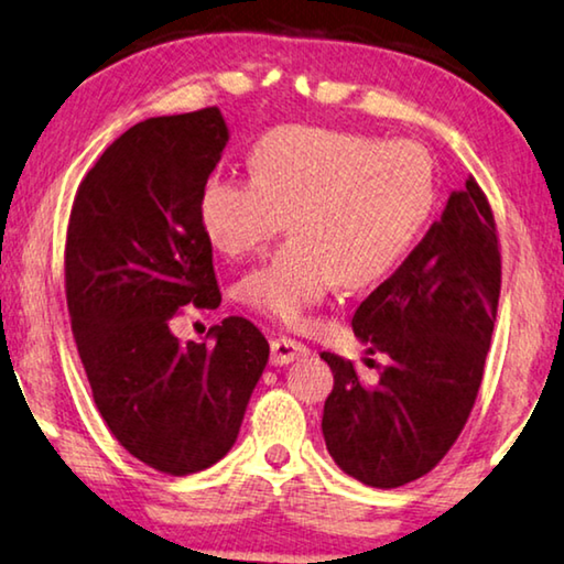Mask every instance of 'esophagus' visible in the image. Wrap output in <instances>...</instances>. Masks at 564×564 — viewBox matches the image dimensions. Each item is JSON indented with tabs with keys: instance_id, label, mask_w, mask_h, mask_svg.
Instances as JSON below:
<instances>
[{
	"instance_id": "1",
	"label": "esophagus",
	"mask_w": 564,
	"mask_h": 564,
	"mask_svg": "<svg viewBox=\"0 0 564 564\" xmlns=\"http://www.w3.org/2000/svg\"><path fill=\"white\" fill-rule=\"evenodd\" d=\"M269 346H272V364H274V366L292 364V361H295V358H300V356H305V354H307V348L302 346L300 340H295V338H288V336L274 338L272 343H269Z\"/></svg>"
}]
</instances>
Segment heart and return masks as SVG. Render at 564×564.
Masks as SVG:
<instances>
[{"label": "heart", "mask_w": 564, "mask_h": 564, "mask_svg": "<svg viewBox=\"0 0 564 564\" xmlns=\"http://www.w3.org/2000/svg\"><path fill=\"white\" fill-rule=\"evenodd\" d=\"M254 177L210 175L200 224L228 257L295 236L241 284L251 307L297 323L343 282L369 288L410 254L437 206V170L410 140L276 127L251 150Z\"/></svg>", "instance_id": "1"}]
</instances>
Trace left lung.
Instances as JSON below:
<instances>
[{
    "mask_svg": "<svg viewBox=\"0 0 564 564\" xmlns=\"http://www.w3.org/2000/svg\"><path fill=\"white\" fill-rule=\"evenodd\" d=\"M499 292L496 221L468 177L402 267L356 310V338L389 358L377 377L321 354L333 371L323 437L343 473L397 488L445 458L476 404Z\"/></svg>",
    "mask_w": 564,
    "mask_h": 564,
    "instance_id": "left-lung-1",
    "label": "left lung"
}]
</instances>
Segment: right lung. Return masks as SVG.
<instances>
[{"instance_id":"obj_1","label":"right lung","mask_w":564,"mask_h":564,"mask_svg":"<svg viewBox=\"0 0 564 564\" xmlns=\"http://www.w3.org/2000/svg\"><path fill=\"white\" fill-rule=\"evenodd\" d=\"M228 142L216 106L127 129L88 170L65 236V300L94 402L119 445L170 476L218 463L269 361L247 317L214 343L173 336L185 305L221 302L200 191Z\"/></svg>"}]
</instances>
